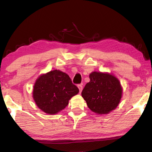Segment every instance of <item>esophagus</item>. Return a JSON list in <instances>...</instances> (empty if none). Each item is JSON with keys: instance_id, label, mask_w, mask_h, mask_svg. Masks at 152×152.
Listing matches in <instances>:
<instances>
[{"instance_id": "1", "label": "esophagus", "mask_w": 152, "mask_h": 152, "mask_svg": "<svg viewBox=\"0 0 152 152\" xmlns=\"http://www.w3.org/2000/svg\"><path fill=\"white\" fill-rule=\"evenodd\" d=\"M78 88H79V91H80V92H81L82 91V88H83V86H82V84H78Z\"/></svg>"}]
</instances>
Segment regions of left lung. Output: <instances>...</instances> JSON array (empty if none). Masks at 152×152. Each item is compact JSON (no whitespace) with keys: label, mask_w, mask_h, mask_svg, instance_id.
<instances>
[{"label":"left lung","mask_w":152,"mask_h":152,"mask_svg":"<svg viewBox=\"0 0 152 152\" xmlns=\"http://www.w3.org/2000/svg\"><path fill=\"white\" fill-rule=\"evenodd\" d=\"M82 91L88 107L96 114H107L117 108L122 96L119 80L112 74L93 72Z\"/></svg>","instance_id":"obj_1"}]
</instances>
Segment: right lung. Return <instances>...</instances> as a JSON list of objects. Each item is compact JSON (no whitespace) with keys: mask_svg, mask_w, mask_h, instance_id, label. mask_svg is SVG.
I'll return each instance as SVG.
<instances>
[{"mask_svg":"<svg viewBox=\"0 0 152 152\" xmlns=\"http://www.w3.org/2000/svg\"><path fill=\"white\" fill-rule=\"evenodd\" d=\"M79 92L68 74L54 70L36 80L33 97L37 106L47 114L54 115L68 104L69 100Z\"/></svg>","mask_w":152,"mask_h":152,"instance_id":"1","label":"right lung"}]
</instances>
